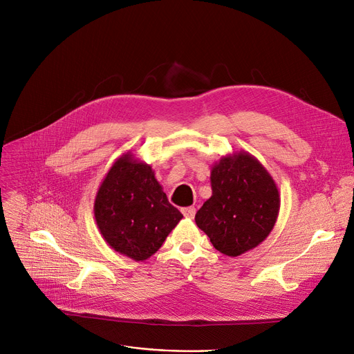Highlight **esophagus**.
Returning a JSON list of instances; mask_svg holds the SVG:
<instances>
[{
  "mask_svg": "<svg viewBox=\"0 0 354 354\" xmlns=\"http://www.w3.org/2000/svg\"><path fill=\"white\" fill-rule=\"evenodd\" d=\"M182 214L185 218H194L196 214V209L194 207H187V208H182Z\"/></svg>",
  "mask_w": 354,
  "mask_h": 354,
  "instance_id": "obj_1",
  "label": "esophagus"
}]
</instances>
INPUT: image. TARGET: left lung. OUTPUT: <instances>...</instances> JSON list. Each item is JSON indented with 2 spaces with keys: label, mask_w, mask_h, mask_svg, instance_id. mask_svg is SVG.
Returning a JSON list of instances; mask_svg holds the SVG:
<instances>
[{
  "label": "left lung",
  "mask_w": 354,
  "mask_h": 354,
  "mask_svg": "<svg viewBox=\"0 0 354 354\" xmlns=\"http://www.w3.org/2000/svg\"><path fill=\"white\" fill-rule=\"evenodd\" d=\"M212 196L195 215L215 250L238 257L268 236L280 211V194L266 167L247 152L212 166Z\"/></svg>",
  "instance_id": "1"
}]
</instances>
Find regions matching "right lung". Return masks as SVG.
Instances as JSON below:
<instances>
[{
  "instance_id": "1",
  "label": "right lung",
  "mask_w": 354,
  "mask_h": 354,
  "mask_svg": "<svg viewBox=\"0 0 354 354\" xmlns=\"http://www.w3.org/2000/svg\"><path fill=\"white\" fill-rule=\"evenodd\" d=\"M100 234L115 251L145 261L183 218L169 203L152 167L127 152L110 167L95 201Z\"/></svg>"
}]
</instances>
